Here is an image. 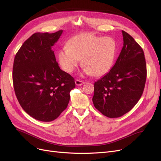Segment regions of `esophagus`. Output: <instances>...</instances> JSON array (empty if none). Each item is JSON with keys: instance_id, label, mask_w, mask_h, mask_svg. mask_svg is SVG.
Returning <instances> with one entry per match:
<instances>
[{"instance_id": "1", "label": "esophagus", "mask_w": 161, "mask_h": 161, "mask_svg": "<svg viewBox=\"0 0 161 161\" xmlns=\"http://www.w3.org/2000/svg\"><path fill=\"white\" fill-rule=\"evenodd\" d=\"M84 83H85V82L82 81V80H78V79H76L75 80V84H76V86H80V85H83Z\"/></svg>"}]
</instances>
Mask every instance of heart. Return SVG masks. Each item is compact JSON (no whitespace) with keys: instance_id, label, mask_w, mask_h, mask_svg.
I'll return each instance as SVG.
<instances>
[{"instance_id":"b5f03b06","label":"heart","mask_w":161,"mask_h":161,"mask_svg":"<svg viewBox=\"0 0 161 161\" xmlns=\"http://www.w3.org/2000/svg\"><path fill=\"white\" fill-rule=\"evenodd\" d=\"M118 53V45L111 37H100L82 33L72 37L57 53V60L61 69L71 73L80 64L86 75L101 76L111 69Z\"/></svg>"}]
</instances>
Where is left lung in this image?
Segmentation results:
<instances>
[{
	"mask_svg": "<svg viewBox=\"0 0 161 161\" xmlns=\"http://www.w3.org/2000/svg\"><path fill=\"white\" fill-rule=\"evenodd\" d=\"M121 32L124 46L115 64L94 84L95 108L110 118H119L134 108L143 93L147 80L142 48L128 33Z\"/></svg>",
	"mask_w": 161,
	"mask_h": 161,
	"instance_id": "obj_1",
	"label": "left lung"
}]
</instances>
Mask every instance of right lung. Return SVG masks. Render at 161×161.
Listing matches in <instances>:
<instances>
[{"mask_svg": "<svg viewBox=\"0 0 161 161\" xmlns=\"http://www.w3.org/2000/svg\"><path fill=\"white\" fill-rule=\"evenodd\" d=\"M63 30L35 33L23 43L14 57V90L27 114L42 121L56 119L66 109L75 79L62 70L52 50Z\"/></svg>", "mask_w": 161, "mask_h": 161, "instance_id": "add662e5", "label": "right lung"}]
</instances>
